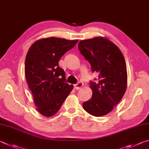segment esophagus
I'll list each match as a JSON object with an SVG mask.
<instances>
[{
    "mask_svg": "<svg viewBox=\"0 0 149 149\" xmlns=\"http://www.w3.org/2000/svg\"><path fill=\"white\" fill-rule=\"evenodd\" d=\"M83 86V83L82 82H79L77 84H75L74 85V88L76 89V90H79V89L81 88Z\"/></svg>",
    "mask_w": 149,
    "mask_h": 149,
    "instance_id": "34e87169",
    "label": "esophagus"
}]
</instances>
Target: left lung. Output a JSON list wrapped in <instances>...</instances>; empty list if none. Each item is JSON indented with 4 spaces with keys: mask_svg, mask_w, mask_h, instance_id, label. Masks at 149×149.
<instances>
[{
    "mask_svg": "<svg viewBox=\"0 0 149 149\" xmlns=\"http://www.w3.org/2000/svg\"><path fill=\"white\" fill-rule=\"evenodd\" d=\"M78 48L98 75V81L90 83L93 96L83 107L91 115L102 117L111 111L125 93L128 81L125 59L119 48L107 38L81 40Z\"/></svg>",
    "mask_w": 149,
    "mask_h": 149,
    "instance_id": "8db88e82",
    "label": "left lung"
}]
</instances>
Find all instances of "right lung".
Returning <instances> with one entry per match:
<instances>
[{
    "label": "right lung",
    "mask_w": 149,
    "mask_h": 149,
    "mask_svg": "<svg viewBox=\"0 0 149 149\" xmlns=\"http://www.w3.org/2000/svg\"><path fill=\"white\" fill-rule=\"evenodd\" d=\"M77 42L56 37L42 38L34 42L26 53V80L37 110L44 117L56 114L73 89L72 85L65 83V72L58 61Z\"/></svg>",
    "instance_id": "right-lung-1"
}]
</instances>
